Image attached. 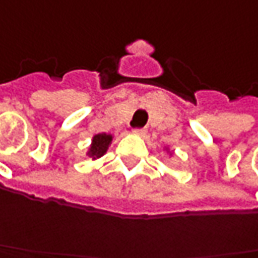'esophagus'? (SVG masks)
<instances>
[{
    "label": "esophagus",
    "instance_id": "esophagus-1",
    "mask_svg": "<svg viewBox=\"0 0 258 258\" xmlns=\"http://www.w3.org/2000/svg\"><path fill=\"white\" fill-rule=\"evenodd\" d=\"M133 133L134 134H137V136H144L147 133V130L146 128H134L133 130Z\"/></svg>",
    "mask_w": 258,
    "mask_h": 258
}]
</instances>
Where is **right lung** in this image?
Segmentation results:
<instances>
[{
  "mask_svg": "<svg viewBox=\"0 0 258 258\" xmlns=\"http://www.w3.org/2000/svg\"><path fill=\"white\" fill-rule=\"evenodd\" d=\"M112 137L110 134H98L93 138V144L90 147V157H94V158H98L101 157L107 148H108V144L111 143Z\"/></svg>",
  "mask_w": 258,
  "mask_h": 258,
  "instance_id": "obj_1",
  "label": "right lung"
}]
</instances>
